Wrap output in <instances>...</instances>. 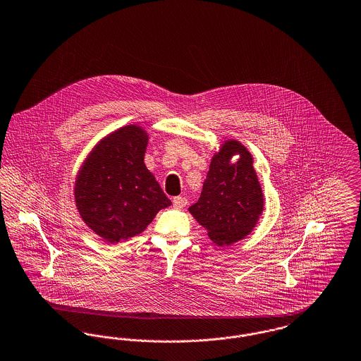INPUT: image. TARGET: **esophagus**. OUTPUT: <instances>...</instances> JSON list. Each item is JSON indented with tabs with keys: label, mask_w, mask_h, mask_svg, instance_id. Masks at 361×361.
<instances>
[{
	"label": "esophagus",
	"mask_w": 361,
	"mask_h": 361,
	"mask_svg": "<svg viewBox=\"0 0 361 361\" xmlns=\"http://www.w3.org/2000/svg\"><path fill=\"white\" fill-rule=\"evenodd\" d=\"M188 204V200L184 197V196H176V197H173V206L176 207V209H183V207H185Z\"/></svg>",
	"instance_id": "1"
}]
</instances>
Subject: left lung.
<instances>
[{
    "instance_id": "1",
    "label": "left lung",
    "mask_w": 361,
    "mask_h": 361,
    "mask_svg": "<svg viewBox=\"0 0 361 361\" xmlns=\"http://www.w3.org/2000/svg\"><path fill=\"white\" fill-rule=\"evenodd\" d=\"M234 154L239 155L235 163ZM254 159L237 140L214 154L199 200L188 209L218 247L232 245L252 232L264 207Z\"/></svg>"
}]
</instances>
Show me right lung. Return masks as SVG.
Listing matches in <instances>:
<instances>
[{"label": "right lung", "instance_id": "add662e5", "mask_svg": "<svg viewBox=\"0 0 361 361\" xmlns=\"http://www.w3.org/2000/svg\"><path fill=\"white\" fill-rule=\"evenodd\" d=\"M149 135L127 126L104 137L85 158L75 181V202L85 225L107 243L142 233L171 204L145 165Z\"/></svg>", "mask_w": 361, "mask_h": 361}]
</instances>
